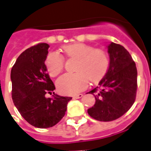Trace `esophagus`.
I'll return each instance as SVG.
<instances>
[{"label": "esophagus", "instance_id": "1", "mask_svg": "<svg viewBox=\"0 0 151 151\" xmlns=\"http://www.w3.org/2000/svg\"><path fill=\"white\" fill-rule=\"evenodd\" d=\"M82 96H83V95H82V94H77V95H73V98L80 99V98H82Z\"/></svg>", "mask_w": 151, "mask_h": 151}]
</instances>
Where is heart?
<instances>
[{"label": "heart", "mask_w": 151, "mask_h": 151, "mask_svg": "<svg viewBox=\"0 0 151 151\" xmlns=\"http://www.w3.org/2000/svg\"><path fill=\"white\" fill-rule=\"evenodd\" d=\"M63 51L69 58L78 59L74 73H65L56 82L59 92L64 95H74L85 90L89 80L97 82L101 80L107 73L109 66L108 53L101 48L82 43L66 45ZM47 71L51 77H56L62 72L65 59L56 52H50L46 60Z\"/></svg>", "instance_id": "b5f03b06"}]
</instances>
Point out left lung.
Instances as JSON below:
<instances>
[{
  "label": "left lung",
  "mask_w": 151,
  "mask_h": 151,
  "mask_svg": "<svg viewBox=\"0 0 151 151\" xmlns=\"http://www.w3.org/2000/svg\"><path fill=\"white\" fill-rule=\"evenodd\" d=\"M108 48L110 57L108 72L99 86L89 92L96 93V101L87 111L99 121L116 120L129 111L135 101L137 88L136 64L129 52L115 43H110Z\"/></svg>",
  "instance_id": "obj_1"
}]
</instances>
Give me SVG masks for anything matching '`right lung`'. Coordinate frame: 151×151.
<instances>
[{
    "instance_id": "add662e5",
    "label": "right lung",
    "mask_w": 151,
    "mask_h": 151,
    "mask_svg": "<svg viewBox=\"0 0 151 151\" xmlns=\"http://www.w3.org/2000/svg\"><path fill=\"white\" fill-rule=\"evenodd\" d=\"M48 47L47 43H41L25 50L11 69L13 102L28 123L40 129L58 123L72 99L53 92L56 87L44 64ZM52 92L53 98H46L45 95Z\"/></svg>"
}]
</instances>
